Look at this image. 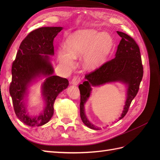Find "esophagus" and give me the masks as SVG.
<instances>
[{
  "instance_id": "esophagus-1",
  "label": "esophagus",
  "mask_w": 160,
  "mask_h": 160,
  "mask_svg": "<svg viewBox=\"0 0 160 160\" xmlns=\"http://www.w3.org/2000/svg\"><path fill=\"white\" fill-rule=\"evenodd\" d=\"M80 82V78L79 76H74L73 79L71 80V83L73 85H77V84Z\"/></svg>"
}]
</instances>
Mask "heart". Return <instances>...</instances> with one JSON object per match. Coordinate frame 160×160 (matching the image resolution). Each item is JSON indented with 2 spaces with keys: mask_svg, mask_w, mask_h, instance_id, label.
Returning <instances> with one entry per match:
<instances>
[{
  "mask_svg": "<svg viewBox=\"0 0 160 160\" xmlns=\"http://www.w3.org/2000/svg\"><path fill=\"white\" fill-rule=\"evenodd\" d=\"M111 47V39L89 29L80 30L71 34L66 40V52L59 53V60L67 66H72L73 59L88 52L84 59L88 68H94L106 58Z\"/></svg>",
  "mask_w": 160,
  "mask_h": 160,
  "instance_id": "obj_1",
  "label": "heart"
}]
</instances>
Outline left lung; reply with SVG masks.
<instances>
[{
    "label": "left lung",
    "instance_id": "1",
    "mask_svg": "<svg viewBox=\"0 0 160 160\" xmlns=\"http://www.w3.org/2000/svg\"><path fill=\"white\" fill-rule=\"evenodd\" d=\"M117 32L122 40L114 58L108 60L99 68L87 73V80L78 87L80 93L81 119L84 124L95 130H99V128L91 124L84 114V106L90 96L91 86H99L115 81H122L128 84L127 98L124 111L120 118L121 120L127 113L132 100L136 96L143 78L144 69L138 43L127 33L118 31Z\"/></svg>",
    "mask_w": 160,
    "mask_h": 160
}]
</instances>
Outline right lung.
Wrapping results in <instances>:
<instances>
[{
	"instance_id": "1",
	"label": "right lung",
	"mask_w": 160,
	"mask_h": 160,
	"mask_svg": "<svg viewBox=\"0 0 160 160\" xmlns=\"http://www.w3.org/2000/svg\"><path fill=\"white\" fill-rule=\"evenodd\" d=\"M62 28H40L30 32L23 39L12 67L9 93L16 116L24 124L39 127L47 123L53 114V104L61 91L69 86L67 78L53 76V69L48 55H53V39ZM45 54V55H42ZM42 74L49 77L43 83V94L46 107L39 117H30L26 113L23 100L28 83Z\"/></svg>"
}]
</instances>
